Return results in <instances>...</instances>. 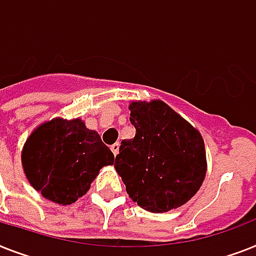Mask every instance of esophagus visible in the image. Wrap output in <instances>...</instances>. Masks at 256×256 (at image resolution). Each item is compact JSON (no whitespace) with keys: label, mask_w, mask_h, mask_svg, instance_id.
Returning <instances> with one entry per match:
<instances>
[{"label":"esophagus","mask_w":256,"mask_h":256,"mask_svg":"<svg viewBox=\"0 0 256 256\" xmlns=\"http://www.w3.org/2000/svg\"><path fill=\"white\" fill-rule=\"evenodd\" d=\"M110 150H112V152L114 154V156L117 155L118 151H120V143H114V144H112V147H110Z\"/></svg>","instance_id":"34e87169"}]
</instances>
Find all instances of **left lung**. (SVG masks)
<instances>
[{"label": "left lung", "mask_w": 256, "mask_h": 256, "mask_svg": "<svg viewBox=\"0 0 256 256\" xmlns=\"http://www.w3.org/2000/svg\"><path fill=\"white\" fill-rule=\"evenodd\" d=\"M132 139H124L116 171L144 210L163 213L190 200L206 174L201 134L163 101L132 102Z\"/></svg>", "instance_id": "1"}]
</instances>
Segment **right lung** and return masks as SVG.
Here are the masks:
<instances>
[{
	"mask_svg": "<svg viewBox=\"0 0 256 256\" xmlns=\"http://www.w3.org/2000/svg\"><path fill=\"white\" fill-rule=\"evenodd\" d=\"M114 155L81 120L55 118L39 126L24 143L22 164L28 182L42 196L68 205L88 192Z\"/></svg>",
	"mask_w": 256,
	"mask_h": 256,
	"instance_id": "right-lung-1",
	"label": "right lung"
}]
</instances>
